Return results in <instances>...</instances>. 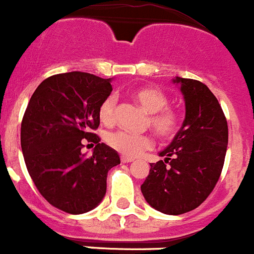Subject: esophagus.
Here are the masks:
<instances>
[{"mask_svg":"<svg viewBox=\"0 0 254 254\" xmlns=\"http://www.w3.org/2000/svg\"><path fill=\"white\" fill-rule=\"evenodd\" d=\"M132 158H129V156H122V163H131Z\"/></svg>","mask_w":254,"mask_h":254,"instance_id":"esophagus-1","label":"esophagus"}]
</instances>
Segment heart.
Returning a JSON list of instances; mask_svg holds the SVG:
<instances>
[{
	"mask_svg": "<svg viewBox=\"0 0 254 254\" xmlns=\"http://www.w3.org/2000/svg\"><path fill=\"white\" fill-rule=\"evenodd\" d=\"M131 95L134 100L149 113L148 125H150L160 138L170 139L177 134L181 127V114L177 109L167 106L168 98L162 90L144 86L134 90ZM115 113L116 99L114 95H110L104 99L99 106V119L103 124L113 125L115 123ZM106 143L122 155L132 158L153 148L154 139L149 134H131L124 130H118L109 132Z\"/></svg>",
	"mask_w": 254,
	"mask_h": 254,
	"instance_id": "1",
	"label": "heart"
}]
</instances>
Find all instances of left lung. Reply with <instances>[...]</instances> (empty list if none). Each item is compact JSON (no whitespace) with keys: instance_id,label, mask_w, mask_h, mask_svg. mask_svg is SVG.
Listing matches in <instances>:
<instances>
[{"instance_id":"obj_1","label":"left lung","mask_w":254,"mask_h":254,"mask_svg":"<svg viewBox=\"0 0 254 254\" xmlns=\"http://www.w3.org/2000/svg\"><path fill=\"white\" fill-rule=\"evenodd\" d=\"M186 100V119L167 149L164 160L150 164L141 184L146 202L159 212L178 215L202 204L223 169L228 124L217 98L198 80L177 77Z\"/></svg>"}]
</instances>
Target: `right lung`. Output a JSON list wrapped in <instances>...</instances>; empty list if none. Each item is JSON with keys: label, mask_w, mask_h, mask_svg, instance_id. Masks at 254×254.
Here are the masks:
<instances>
[{"label": "right lung", "mask_w": 254, "mask_h": 254, "mask_svg": "<svg viewBox=\"0 0 254 254\" xmlns=\"http://www.w3.org/2000/svg\"><path fill=\"white\" fill-rule=\"evenodd\" d=\"M110 80L72 71L45 79L31 96L21 123V148L31 179L51 205L70 214L94 209L106 193L108 172L120 164L114 149L95 134L99 106ZM95 144L87 158L83 143Z\"/></svg>", "instance_id": "right-lung-1"}]
</instances>
